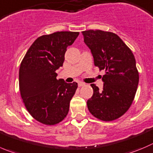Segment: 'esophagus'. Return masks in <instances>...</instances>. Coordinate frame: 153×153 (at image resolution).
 Returning <instances> with one entry per match:
<instances>
[{
  "label": "esophagus",
  "instance_id": "1",
  "mask_svg": "<svg viewBox=\"0 0 153 153\" xmlns=\"http://www.w3.org/2000/svg\"><path fill=\"white\" fill-rule=\"evenodd\" d=\"M85 85V82H78V85H79V87L82 86V85Z\"/></svg>",
  "mask_w": 153,
  "mask_h": 153
}]
</instances>
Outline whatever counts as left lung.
<instances>
[{
  "label": "left lung",
  "instance_id": "1",
  "mask_svg": "<svg viewBox=\"0 0 153 153\" xmlns=\"http://www.w3.org/2000/svg\"><path fill=\"white\" fill-rule=\"evenodd\" d=\"M94 64L105 70L103 90L91 84L93 95L87 101L90 113L103 121L123 116L131 105L139 82V74L131 50L114 33L101 30L82 31Z\"/></svg>",
  "mask_w": 153,
  "mask_h": 153
}]
</instances>
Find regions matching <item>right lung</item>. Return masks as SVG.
Returning a JSON list of instances; mask_svg holds the SVG:
<instances>
[{"label": "right lung", "instance_id": "obj_1", "mask_svg": "<svg viewBox=\"0 0 153 153\" xmlns=\"http://www.w3.org/2000/svg\"><path fill=\"white\" fill-rule=\"evenodd\" d=\"M79 32L58 31L38 37L29 48L19 68V89L25 106L43 124H57L69 111L77 83L57 79L56 70L63 65L68 46Z\"/></svg>", "mask_w": 153, "mask_h": 153}]
</instances>
